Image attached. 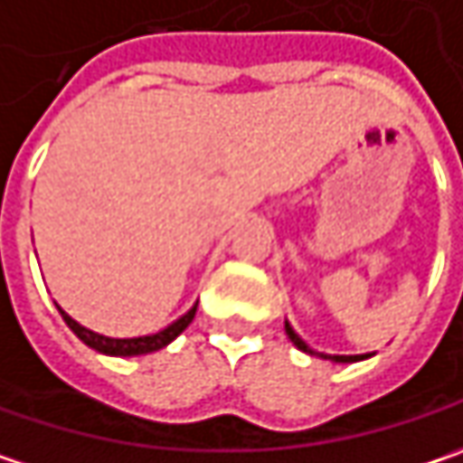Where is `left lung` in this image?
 <instances>
[{"label": "left lung", "instance_id": "1", "mask_svg": "<svg viewBox=\"0 0 463 463\" xmlns=\"http://www.w3.org/2000/svg\"><path fill=\"white\" fill-rule=\"evenodd\" d=\"M284 332H287V337L292 340V345L298 347V350H303V353H311V355H318V358H324V361H335V364H355V361H364V358H372L374 353H361V355H329V353H316L311 347L306 345V340L289 326V321H284Z\"/></svg>", "mask_w": 463, "mask_h": 463}]
</instances>
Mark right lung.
<instances>
[{
	"label": "right lung",
	"mask_w": 463,
	"mask_h": 463,
	"mask_svg": "<svg viewBox=\"0 0 463 463\" xmlns=\"http://www.w3.org/2000/svg\"><path fill=\"white\" fill-rule=\"evenodd\" d=\"M57 311L65 318V324L71 326V332L81 340L83 345L91 347V350L105 353V355H145V353H155V350L165 347L168 343H174L184 329L192 324V318L197 314V303H194L182 318H176L174 324H168L165 329L152 332V335H142V337H108V335H99V332L86 329V326L79 324L76 318H71V316L65 314L60 306H57Z\"/></svg>",
	"instance_id": "1"
}]
</instances>
